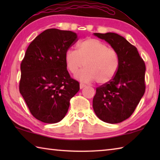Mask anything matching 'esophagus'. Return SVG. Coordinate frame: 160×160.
I'll list each match as a JSON object with an SVG mask.
<instances>
[{"instance_id":"34e87169","label":"esophagus","mask_w":160,"mask_h":160,"mask_svg":"<svg viewBox=\"0 0 160 160\" xmlns=\"http://www.w3.org/2000/svg\"><path fill=\"white\" fill-rule=\"evenodd\" d=\"M86 87V85H85V84H83V83H82L81 82L80 84V89H82V88H85Z\"/></svg>"}]
</instances>
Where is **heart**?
I'll return each mask as SVG.
<instances>
[{
    "label": "heart",
    "instance_id": "b5f03b06",
    "mask_svg": "<svg viewBox=\"0 0 160 160\" xmlns=\"http://www.w3.org/2000/svg\"><path fill=\"white\" fill-rule=\"evenodd\" d=\"M65 62L72 74L76 73L83 66L85 67L76 75L82 82L96 80L99 84H106L115 77L120 61L114 48L99 39L89 38L78 44L77 51L68 49Z\"/></svg>",
    "mask_w": 160,
    "mask_h": 160
}]
</instances>
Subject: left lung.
I'll return each mask as SVG.
<instances>
[{"instance_id": "obj_1", "label": "left lung", "mask_w": 160, "mask_h": 160, "mask_svg": "<svg viewBox=\"0 0 160 160\" xmlns=\"http://www.w3.org/2000/svg\"><path fill=\"white\" fill-rule=\"evenodd\" d=\"M94 34L116 50L120 63L115 77L96 89L93 109L104 122L121 123L132 114L145 93V62L136 47L118 34Z\"/></svg>"}]
</instances>
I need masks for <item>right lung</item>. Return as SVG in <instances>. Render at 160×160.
I'll return each mask as SVG.
<instances>
[{"label":"right lung","mask_w":160,"mask_h":160,"mask_svg":"<svg viewBox=\"0 0 160 160\" xmlns=\"http://www.w3.org/2000/svg\"><path fill=\"white\" fill-rule=\"evenodd\" d=\"M76 33L48 29L27 48L20 65L19 90L35 118L58 123L68 112L70 100L80 90L70 78L65 62L66 51L77 42Z\"/></svg>","instance_id":"add662e5"}]
</instances>
